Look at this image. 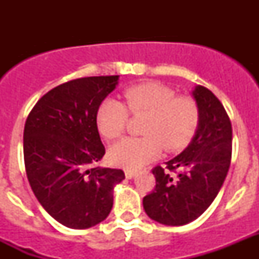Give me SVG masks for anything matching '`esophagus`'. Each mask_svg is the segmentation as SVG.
<instances>
[{
	"label": "esophagus",
	"mask_w": 259,
	"mask_h": 259,
	"mask_svg": "<svg viewBox=\"0 0 259 259\" xmlns=\"http://www.w3.org/2000/svg\"><path fill=\"white\" fill-rule=\"evenodd\" d=\"M135 175H136V172H135V171L125 170V178H127V179H132Z\"/></svg>",
	"instance_id": "1"
}]
</instances>
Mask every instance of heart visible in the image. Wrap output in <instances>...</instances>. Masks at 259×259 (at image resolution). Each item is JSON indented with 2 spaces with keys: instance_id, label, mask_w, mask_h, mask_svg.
Masks as SVG:
<instances>
[{
  "instance_id": "1",
  "label": "heart",
  "mask_w": 259,
  "mask_h": 259,
  "mask_svg": "<svg viewBox=\"0 0 259 259\" xmlns=\"http://www.w3.org/2000/svg\"><path fill=\"white\" fill-rule=\"evenodd\" d=\"M124 102L106 98L97 110L96 122L107 140L122 136L130 113L146 114L143 137H127L109 150L110 162L136 170L161 154L178 152L191 143L200 124V107L189 96H176L175 89L159 81H145L123 91ZM130 111L128 112L127 110Z\"/></svg>"
}]
</instances>
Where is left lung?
<instances>
[{
  "mask_svg": "<svg viewBox=\"0 0 259 259\" xmlns=\"http://www.w3.org/2000/svg\"><path fill=\"white\" fill-rule=\"evenodd\" d=\"M200 107L197 132L179 155L152 170L155 188L143 200L150 219L183 226L211 205L227 176L232 155V125L214 93L202 85L192 92ZM174 172V174H171Z\"/></svg>",
  "mask_w": 259,
  "mask_h": 259,
  "instance_id": "obj_1",
  "label": "left lung"
}]
</instances>
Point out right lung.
Segmentation results:
<instances>
[{
	"instance_id": "right-lung-1",
	"label": "right lung",
	"mask_w": 259,
	"mask_h": 259,
	"mask_svg": "<svg viewBox=\"0 0 259 259\" xmlns=\"http://www.w3.org/2000/svg\"><path fill=\"white\" fill-rule=\"evenodd\" d=\"M118 79L89 76L61 84L38 100L26 120L23 153L29 185L42 207L68 228L105 221L114 187L125 178L118 168L95 167L105 154L96 115Z\"/></svg>"
}]
</instances>
